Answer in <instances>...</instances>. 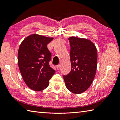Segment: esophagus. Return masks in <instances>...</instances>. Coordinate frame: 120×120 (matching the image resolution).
<instances>
[{
	"mask_svg": "<svg viewBox=\"0 0 120 120\" xmlns=\"http://www.w3.org/2000/svg\"><path fill=\"white\" fill-rule=\"evenodd\" d=\"M56 67L57 70H59V69L60 68V64H58V65H57L56 66Z\"/></svg>",
	"mask_w": 120,
	"mask_h": 120,
	"instance_id": "34e87169",
	"label": "esophagus"
}]
</instances>
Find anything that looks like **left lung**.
Masks as SVG:
<instances>
[{
    "instance_id": "obj_1",
    "label": "left lung",
    "mask_w": 120,
    "mask_h": 120,
    "mask_svg": "<svg viewBox=\"0 0 120 120\" xmlns=\"http://www.w3.org/2000/svg\"><path fill=\"white\" fill-rule=\"evenodd\" d=\"M68 39L71 69L67 75H64V79L70 92L82 94L90 86L94 79L97 51L94 43L87 39L71 37Z\"/></svg>"
}]
</instances>
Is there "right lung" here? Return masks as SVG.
<instances>
[{
	"label": "right lung",
	"mask_w": 120,
	"mask_h": 120,
	"mask_svg": "<svg viewBox=\"0 0 120 120\" xmlns=\"http://www.w3.org/2000/svg\"><path fill=\"white\" fill-rule=\"evenodd\" d=\"M53 38L33 34L24 39L18 51V65L26 84L34 91L44 90L56 71L50 66L47 45Z\"/></svg>",
	"instance_id": "right-lung-1"
}]
</instances>
